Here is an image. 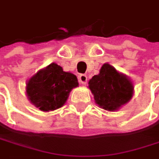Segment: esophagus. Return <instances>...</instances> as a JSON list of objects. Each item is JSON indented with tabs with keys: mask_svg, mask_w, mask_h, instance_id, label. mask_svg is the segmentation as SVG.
Masks as SVG:
<instances>
[{
	"mask_svg": "<svg viewBox=\"0 0 159 159\" xmlns=\"http://www.w3.org/2000/svg\"><path fill=\"white\" fill-rule=\"evenodd\" d=\"M78 80H79L80 84H85L87 83V76L86 75H84V74H81L79 75V76H78Z\"/></svg>",
	"mask_w": 159,
	"mask_h": 159,
	"instance_id": "1",
	"label": "esophagus"
}]
</instances>
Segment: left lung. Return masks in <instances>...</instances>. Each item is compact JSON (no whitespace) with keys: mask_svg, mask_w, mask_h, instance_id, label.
<instances>
[{"mask_svg":"<svg viewBox=\"0 0 159 159\" xmlns=\"http://www.w3.org/2000/svg\"><path fill=\"white\" fill-rule=\"evenodd\" d=\"M94 100L100 107L114 111L127 103L133 96L131 81L108 64L101 66L100 74L89 81Z\"/></svg>","mask_w":159,"mask_h":159,"instance_id":"obj_1","label":"left lung"}]
</instances>
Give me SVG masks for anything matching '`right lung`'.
<instances>
[{"instance_id": "add662e5", "label": "right lung", "mask_w": 159, "mask_h": 159, "mask_svg": "<svg viewBox=\"0 0 159 159\" xmlns=\"http://www.w3.org/2000/svg\"><path fill=\"white\" fill-rule=\"evenodd\" d=\"M78 86L77 78L64 72L61 66L52 63L40 70L26 84V94L32 103L42 111L62 107L73 88Z\"/></svg>"}]
</instances>
